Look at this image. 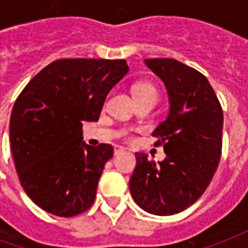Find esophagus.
<instances>
[{
    "label": "esophagus",
    "instance_id": "obj_1",
    "mask_svg": "<svg viewBox=\"0 0 248 248\" xmlns=\"http://www.w3.org/2000/svg\"><path fill=\"white\" fill-rule=\"evenodd\" d=\"M124 147H122V146H114V155H118V154H121V153H124Z\"/></svg>",
    "mask_w": 248,
    "mask_h": 248
}]
</instances>
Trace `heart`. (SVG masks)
<instances>
[{"mask_svg":"<svg viewBox=\"0 0 248 248\" xmlns=\"http://www.w3.org/2000/svg\"><path fill=\"white\" fill-rule=\"evenodd\" d=\"M133 93H134L135 99L137 98H153V99L158 98V92H156L155 86L149 83V82L137 83L133 89Z\"/></svg>","mask_w":248,"mask_h":248,"instance_id":"obj_1","label":"heart"}]
</instances>
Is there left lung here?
<instances>
[{
  "label": "left lung",
  "mask_w": 248,
  "mask_h": 248,
  "mask_svg": "<svg viewBox=\"0 0 248 248\" xmlns=\"http://www.w3.org/2000/svg\"><path fill=\"white\" fill-rule=\"evenodd\" d=\"M169 95V114L156 126L155 146L166 158L155 163L135 153L130 192L142 210L174 215L197 202L217 171L223 131V111L207 78L171 58L145 60Z\"/></svg>",
  "instance_id": "8db88e82"
}]
</instances>
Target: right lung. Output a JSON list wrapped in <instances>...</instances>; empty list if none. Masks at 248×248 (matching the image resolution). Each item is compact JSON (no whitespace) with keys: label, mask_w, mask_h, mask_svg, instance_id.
<instances>
[{"label":"right lung","mask_w":248,"mask_h":248,"mask_svg":"<svg viewBox=\"0 0 248 248\" xmlns=\"http://www.w3.org/2000/svg\"><path fill=\"white\" fill-rule=\"evenodd\" d=\"M127 71L124 60H58L18 95L10 147L21 186L38 207L63 218L90 208L114 149L87 145L82 124L97 122L108 92Z\"/></svg>","instance_id":"add662e5"}]
</instances>
